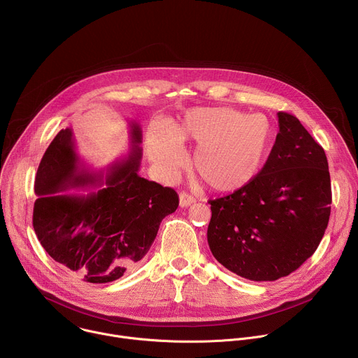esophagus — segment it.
Returning a JSON list of instances; mask_svg holds the SVG:
<instances>
[{
  "label": "esophagus",
  "instance_id": "obj_1",
  "mask_svg": "<svg viewBox=\"0 0 358 358\" xmlns=\"http://www.w3.org/2000/svg\"><path fill=\"white\" fill-rule=\"evenodd\" d=\"M195 202V198L192 196V195H189L188 192H181L180 194V207H182V208H185V207H189L191 203H194Z\"/></svg>",
  "mask_w": 358,
  "mask_h": 358
}]
</instances>
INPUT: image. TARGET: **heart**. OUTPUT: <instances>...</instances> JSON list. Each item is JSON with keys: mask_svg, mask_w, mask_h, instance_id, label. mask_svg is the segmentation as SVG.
<instances>
[{"mask_svg": "<svg viewBox=\"0 0 358 358\" xmlns=\"http://www.w3.org/2000/svg\"><path fill=\"white\" fill-rule=\"evenodd\" d=\"M272 124L264 115L232 108L188 110L171 130L152 126L147 148L151 162L173 174L185 159L180 143L196 144L192 164L207 185L220 192L241 189L258 174L269 143Z\"/></svg>", "mask_w": 358, "mask_h": 358, "instance_id": "obj_1", "label": "heart"}]
</instances>
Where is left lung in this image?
<instances>
[{
	"label": "left lung",
	"mask_w": 358,
	"mask_h": 358,
	"mask_svg": "<svg viewBox=\"0 0 358 358\" xmlns=\"http://www.w3.org/2000/svg\"><path fill=\"white\" fill-rule=\"evenodd\" d=\"M279 133L255 178L210 199L208 245L228 271L255 282L294 272L317 249L330 218L326 152L297 117L279 112Z\"/></svg>",
	"instance_id": "left-lung-1"
}]
</instances>
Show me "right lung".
<instances>
[{
	"label": "right lung",
	"mask_w": 358,
	"mask_h": 358,
	"mask_svg": "<svg viewBox=\"0 0 358 358\" xmlns=\"http://www.w3.org/2000/svg\"><path fill=\"white\" fill-rule=\"evenodd\" d=\"M141 129L130 123V152L106 176L89 174L75 151L71 129L46 148L35 178L32 225L58 264L89 283L117 280L137 266L155 242L162 221L178 207V195L138 176ZM87 194H59L76 186Z\"/></svg>",
	"instance_id": "1"
}]
</instances>
